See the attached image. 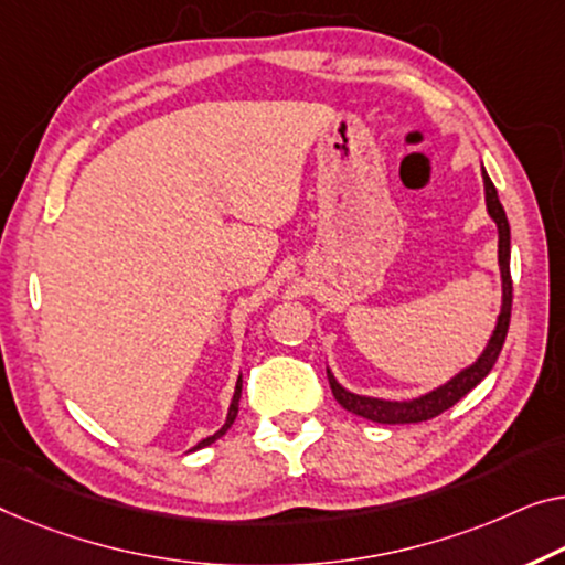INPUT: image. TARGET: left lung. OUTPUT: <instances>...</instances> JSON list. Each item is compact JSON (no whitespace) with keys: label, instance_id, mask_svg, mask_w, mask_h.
<instances>
[{"label":"left lung","instance_id":"obj_1","mask_svg":"<svg viewBox=\"0 0 565 565\" xmlns=\"http://www.w3.org/2000/svg\"><path fill=\"white\" fill-rule=\"evenodd\" d=\"M482 180H484V202L487 213L498 225V264H500V281H502V305L498 322H494V330L487 340L484 350L479 352L475 363L461 367L457 375H451L449 381L436 385L434 391H426L416 395V398L406 401H385V398H373V395H360L344 388V385L337 381L334 373L327 367V377H330V388L334 393L337 403L350 414L363 416L367 420H375V424H418V420H428L434 416L444 414L446 408H451L454 403L465 398V395L484 381L490 375L492 365L498 363L500 350L504 344V337H508L510 327V309H512V279H510V223L508 215H504V207L498 198V190L490 180V174L484 172L482 167Z\"/></svg>","mask_w":565,"mask_h":565}]
</instances>
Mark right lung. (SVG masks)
<instances>
[{
  "label": "right lung",
  "instance_id": "add662e5",
  "mask_svg": "<svg viewBox=\"0 0 565 565\" xmlns=\"http://www.w3.org/2000/svg\"><path fill=\"white\" fill-rule=\"evenodd\" d=\"M241 388H243V375H238V381H235V391H233V401H231V408H228V416H225V424L217 428V431L213 434V436H207V439H202L198 446H192L190 451H198V449H202V446H210L213 441H217L221 439V436L228 431V428L233 426V420H235V416H238V403H241Z\"/></svg>",
  "mask_w": 565,
  "mask_h": 565
}]
</instances>
